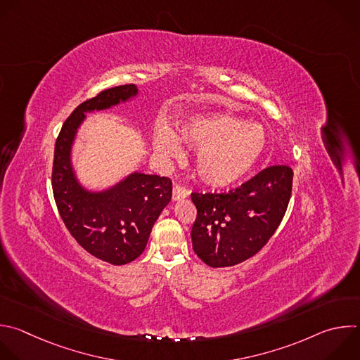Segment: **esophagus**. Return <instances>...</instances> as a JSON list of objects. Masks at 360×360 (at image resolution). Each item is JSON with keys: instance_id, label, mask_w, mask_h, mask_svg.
Segmentation results:
<instances>
[{"instance_id": "esophagus-1", "label": "esophagus", "mask_w": 360, "mask_h": 360, "mask_svg": "<svg viewBox=\"0 0 360 360\" xmlns=\"http://www.w3.org/2000/svg\"><path fill=\"white\" fill-rule=\"evenodd\" d=\"M189 195L188 189L182 185H175L174 189H172V199L174 200H181V199H185L186 196Z\"/></svg>"}]
</instances>
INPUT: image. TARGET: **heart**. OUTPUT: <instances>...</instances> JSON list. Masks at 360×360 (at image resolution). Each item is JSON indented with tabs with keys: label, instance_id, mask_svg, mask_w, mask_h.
<instances>
[{
	"label": "heart",
	"instance_id": "obj_1",
	"mask_svg": "<svg viewBox=\"0 0 360 360\" xmlns=\"http://www.w3.org/2000/svg\"><path fill=\"white\" fill-rule=\"evenodd\" d=\"M179 140L196 150L195 168L207 185L224 188L242 181L260 161L267 136L256 123L230 114H196L178 124ZM154 146L158 154L168 158L182 155L176 136L161 127L155 131Z\"/></svg>",
	"mask_w": 360,
	"mask_h": 360
}]
</instances>
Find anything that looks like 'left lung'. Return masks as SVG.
<instances>
[{"label": "left lung", "instance_id": "left-lung-1", "mask_svg": "<svg viewBox=\"0 0 360 360\" xmlns=\"http://www.w3.org/2000/svg\"><path fill=\"white\" fill-rule=\"evenodd\" d=\"M292 176L290 167L271 165L229 192H192L198 257L210 267H231L257 255L285 214Z\"/></svg>", "mask_w": 360, "mask_h": 360}]
</instances>
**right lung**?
I'll return each mask as SVG.
<instances>
[{
	"label": "right lung",
	"mask_w": 360,
	"mask_h": 360,
	"mask_svg": "<svg viewBox=\"0 0 360 360\" xmlns=\"http://www.w3.org/2000/svg\"><path fill=\"white\" fill-rule=\"evenodd\" d=\"M137 91L136 84H123L87 98L65 120L55 144L52 191L59 214L87 253L114 266L127 264L144 252L154 223L171 200L172 181L134 172L105 192L91 193L75 178L70 147L86 111L108 108Z\"/></svg>",
	"instance_id": "1"
}]
</instances>
